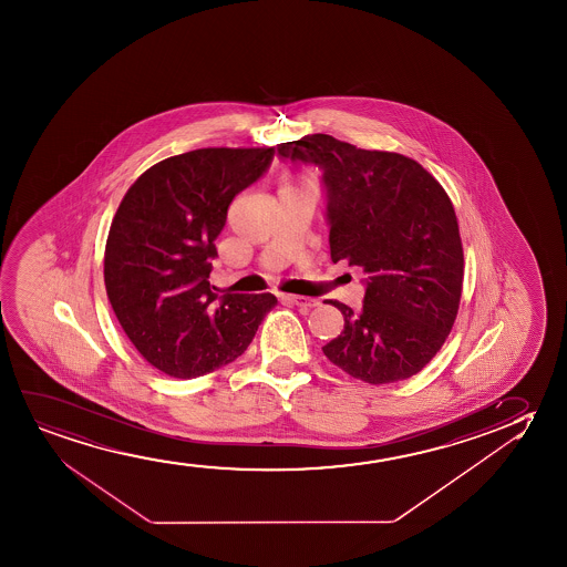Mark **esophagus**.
I'll return each instance as SVG.
<instances>
[{
	"mask_svg": "<svg viewBox=\"0 0 567 567\" xmlns=\"http://www.w3.org/2000/svg\"><path fill=\"white\" fill-rule=\"evenodd\" d=\"M280 300L287 303H295V306H300V308H316V306H319L316 298H308V296L280 295Z\"/></svg>",
	"mask_w": 567,
	"mask_h": 567,
	"instance_id": "34e87169",
	"label": "esophagus"
}]
</instances>
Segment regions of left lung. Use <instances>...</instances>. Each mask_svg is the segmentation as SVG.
I'll use <instances>...</instances> for the list:
<instances>
[{"mask_svg": "<svg viewBox=\"0 0 567 567\" xmlns=\"http://www.w3.org/2000/svg\"><path fill=\"white\" fill-rule=\"evenodd\" d=\"M277 155L318 166L331 259L365 272L362 310L327 302L341 310L344 329L323 354L373 385L419 373L447 339L463 288L450 197L409 156L357 148L326 133L280 143Z\"/></svg>", "mask_w": 567, "mask_h": 567, "instance_id": "obj_1", "label": "left lung"}]
</instances>
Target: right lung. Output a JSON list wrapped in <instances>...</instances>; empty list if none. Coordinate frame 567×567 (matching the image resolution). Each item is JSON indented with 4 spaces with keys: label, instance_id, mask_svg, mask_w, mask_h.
<instances>
[{
    "label": "right lung",
    "instance_id": "right-lung-1",
    "mask_svg": "<svg viewBox=\"0 0 567 567\" xmlns=\"http://www.w3.org/2000/svg\"><path fill=\"white\" fill-rule=\"evenodd\" d=\"M275 148H197L164 158L120 203L104 251L112 310L141 357L192 380L244 354L277 298L218 296L215 238L228 205L269 171Z\"/></svg>",
    "mask_w": 567,
    "mask_h": 567
}]
</instances>
